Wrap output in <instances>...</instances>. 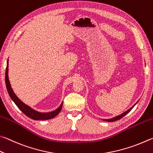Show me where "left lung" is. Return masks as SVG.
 <instances>
[{"instance_id":"obj_1","label":"left lung","mask_w":153,"mask_h":153,"mask_svg":"<svg viewBox=\"0 0 153 153\" xmlns=\"http://www.w3.org/2000/svg\"><path fill=\"white\" fill-rule=\"evenodd\" d=\"M136 105V104H135ZM134 106H132V108H131L130 109H128V111H126V112H124V113H123L122 114H121V115H120V116H116V117H114V118H111V119H109V120H105V121H107V122H115V121H117V120H120V119H121L122 117H123L124 116H125L128 113H129V112L131 111V109H132L134 107Z\"/></svg>"}]
</instances>
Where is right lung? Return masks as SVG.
Returning a JSON list of instances; mask_svg holds the SVG:
<instances>
[{
  "mask_svg": "<svg viewBox=\"0 0 153 153\" xmlns=\"http://www.w3.org/2000/svg\"><path fill=\"white\" fill-rule=\"evenodd\" d=\"M8 63L9 62H8L7 61L6 72H5V82H6L7 89L8 93H9L10 98L12 99V100L13 101H14L15 103L19 108V109L23 114H25L27 116L35 120H49V119H52L53 117H54L55 116H57V115L60 113V111H61L63 103H62L60 106L57 109H56L55 111L49 112V113H40V112L33 110V109H31L30 107L25 105V103H23L22 101H21L16 96L15 93L13 92L11 87H10L9 77H8V66H9Z\"/></svg>",
  "mask_w": 153,
  "mask_h": 153,
  "instance_id": "obj_1",
  "label": "right lung"
}]
</instances>
